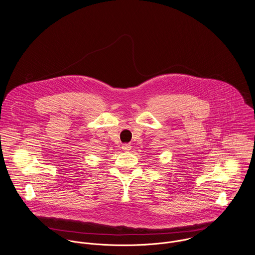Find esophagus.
Returning a JSON list of instances; mask_svg holds the SVG:
<instances>
[{
	"label": "esophagus",
	"instance_id": "34e87169",
	"mask_svg": "<svg viewBox=\"0 0 255 255\" xmlns=\"http://www.w3.org/2000/svg\"><path fill=\"white\" fill-rule=\"evenodd\" d=\"M122 149L123 150H130L131 149V144L130 143H124L122 145Z\"/></svg>",
	"mask_w": 255,
	"mask_h": 255
}]
</instances>
